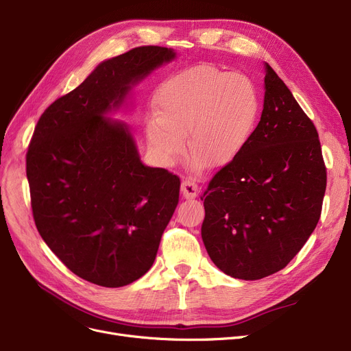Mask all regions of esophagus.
Masks as SVG:
<instances>
[{"label":"esophagus","mask_w":351,"mask_h":351,"mask_svg":"<svg viewBox=\"0 0 351 351\" xmlns=\"http://www.w3.org/2000/svg\"><path fill=\"white\" fill-rule=\"evenodd\" d=\"M180 192L183 195V197L186 199H195L199 193V186L192 179H185L182 182V186H180Z\"/></svg>","instance_id":"obj_1"}]
</instances>
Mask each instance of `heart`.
I'll use <instances>...</instances> for the list:
<instances>
[{"mask_svg": "<svg viewBox=\"0 0 351 351\" xmlns=\"http://www.w3.org/2000/svg\"><path fill=\"white\" fill-rule=\"evenodd\" d=\"M257 115L259 95L247 75L195 65L160 85L147 143L169 166L182 158L188 139L196 168H225L245 149Z\"/></svg>", "mask_w": 351, "mask_h": 351, "instance_id": "heart-1", "label": "heart"}]
</instances>
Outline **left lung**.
Masks as SVG:
<instances>
[{
  "mask_svg": "<svg viewBox=\"0 0 351 351\" xmlns=\"http://www.w3.org/2000/svg\"><path fill=\"white\" fill-rule=\"evenodd\" d=\"M265 72L261 122L202 197L208 254L242 280L279 271L300 252L317 226L327 180L316 126L266 62Z\"/></svg>",
  "mask_w": 351,
  "mask_h": 351,
  "instance_id": "8db88e82",
  "label": "left lung"
}]
</instances>
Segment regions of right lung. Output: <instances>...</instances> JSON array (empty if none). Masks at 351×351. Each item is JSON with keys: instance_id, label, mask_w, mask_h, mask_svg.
Wrapping results in <instances>:
<instances>
[{"instance_id": "obj_1", "label": "right lung", "mask_w": 351, "mask_h": 351, "mask_svg": "<svg viewBox=\"0 0 351 351\" xmlns=\"http://www.w3.org/2000/svg\"><path fill=\"white\" fill-rule=\"evenodd\" d=\"M175 58L172 48L149 45L106 60L35 126L27 152L35 226L86 282L122 287L142 278L178 206L179 178L143 165L131 129L108 117Z\"/></svg>"}]
</instances>
